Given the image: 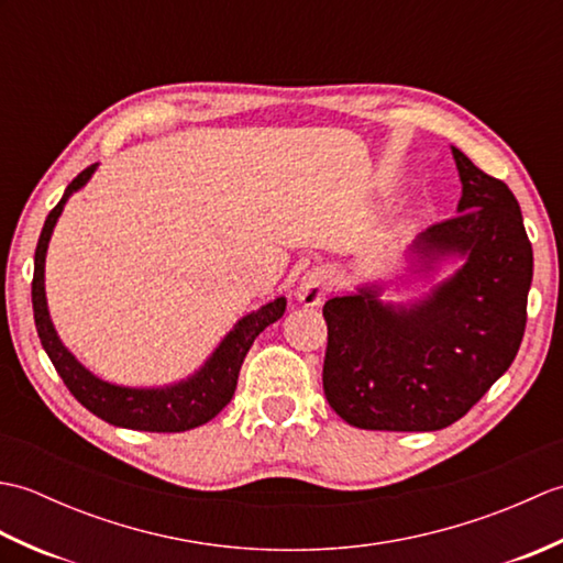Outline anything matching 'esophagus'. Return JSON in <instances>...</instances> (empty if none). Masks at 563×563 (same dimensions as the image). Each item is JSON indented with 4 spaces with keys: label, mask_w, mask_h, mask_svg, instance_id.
I'll list each match as a JSON object with an SVG mask.
<instances>
[{
    "label": "esophagus",
    "mask_w": 563,
    "mask_h": 563,
    "mask_svg": "<svg viewBox=\"0 0 563 563\" xmlns=\"http://www.w3.org/2000/svg\"><path fill=\"white\" fill-rule=\"evenodd\" d=\"M333 285V273L327 268H314L309 271L305 278L300 280V288H297V300H300L305 307H317L324 295L331 290Z\"/></svg>",
    "instance_id": "34e87169"
}]
</instances>
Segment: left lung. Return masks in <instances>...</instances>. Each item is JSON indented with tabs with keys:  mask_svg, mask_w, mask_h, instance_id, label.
<instances>
[{
	"mask_svg": "<svg viewBox=\"0 0 563 563\" xmlns=\"http://www.w3.org/2000/svg\"><path fill=\"white\" fill-rule=\"evenodd\" d=\"M462 178L457 214L418 236L416 254L466 256L413 307L375 290L324 305V394L365 430H440L472 409L516 361L528 324L532 244L512 190L452 147Z\"/></svg>",
	"mask_w": 563,
	"mask_h": 563,
	"instance_id": "8db88e82",
	"label": "left lung"
}]
</instances>
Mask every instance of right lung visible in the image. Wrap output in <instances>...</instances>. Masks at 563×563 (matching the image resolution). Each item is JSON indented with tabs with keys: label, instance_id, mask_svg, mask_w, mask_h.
<instances>
[{
	"label": "right lung",
	"instance_id": "obj_1",
	"mask_svg": "<svg viewBox=\"0 0 563 563\" xmlns=\"http://www.w3.org/2000/svg\"><path fill=\"white\" fill-rule=\"evenodd\" d=\"M93 169H97V164L87 166V169L67 186L63 200H59L45 218L38 246H35L31 300L38 339L47 357H51V363L55 365L57 375L63 377L67 389L71 391V397H75L84 409L99 416L101 421L121 428L150 430V433H184V430L208 423L210 418L218 416L224 406L230 404L236 389L239 369H242L251 343L256 341L263 329L283 317L285 297H278V300L268 302L266 307H261L258 312L239 321V324L227 333V339L220 343V349L212 353L210 361L202 365L200 373L188 377L186 382H178V385L164 389H133L109 385V382L93 377L89 369L81 367L75 361V355L59 343L51 314H47L43 285L45 251L47 242H51L53 227L59 218V212H63L67 198L89 181Z\"/></svg>",
	"mask_w": 563,
	"mask_h": 563
}]
</instances>
